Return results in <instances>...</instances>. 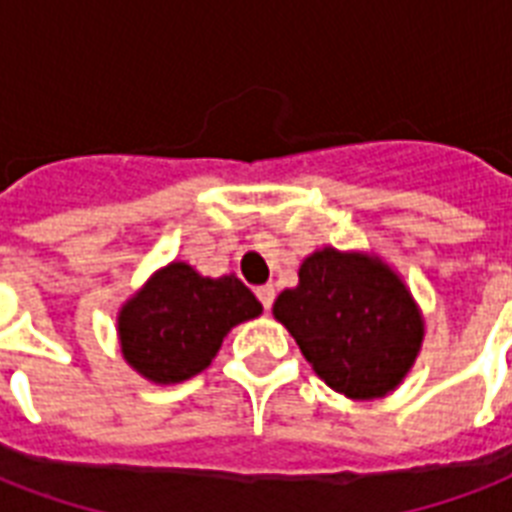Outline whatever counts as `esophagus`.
<instances>
[{
	"instance_id": "1",
	"label": "esophagus",
	"mask_w": 512,
	"mask_h": 512,
	"mask_svg": "<svg viewBox=\"0 0 512 512\" xmlns=\"http://www.w3.org/2000/svg\"><path fill=\"white\" fill-rule=\"evenodd\" d=\"M257 300L263 303L265 311H271V305H273V297H276V289H273V284H265V287H257Z\"/></svg>"
}]
</instances>
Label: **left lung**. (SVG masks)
Returning a JSON list of instances; mask_svg holds the SVG:
<instances>
[{"label":"left lung","instance_id":"8db88e82","mask_svg":"<svg viewBox=\"0 0 512 512\" xmlns=\"http://www.w3.org/2000/svg\"><path fill=\"white\" fill-rule=\"evenodd\" d=\"M305 361L329 388L374 401L404 382L420 356L425 321L404 279L374 252L321 247L305 257L297 287L273 303Z\"/></svg>","mask_w":512,"mask_h":512}]
</instances>
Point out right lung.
<instances>
[{
    "label": "right lung",
    "mask_w": 512,
    "mask_h": 512,
    "mask_svg": "<svg viewBox=\"0 0 512 512\" xmlns=\"http://www.w3.org/2000/svg\"><path fill=\"white\" fill-rule=\"evenodd\" d=\"M260 313V300L233 273L212 279L172 260L119 308V348L140 377L177 385L204 372L223 337Z\"/></svg>",
    "instance_id": "right-lung-1"
}]
</instances>
